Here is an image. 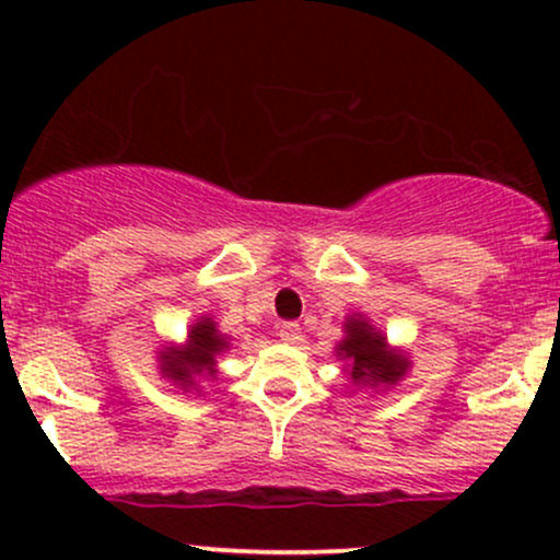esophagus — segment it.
Instances as JSON below:
<instances>
[{
  "mask_svg": "<svg viewBox=\"0 0 560 560\" xmlns=\"http://www.w3.org/2000/svg\"><path fill=\"white\" fill-rule=\"evenodd\" d=\"M279 339L284 345H300L302 342V329L300 324H281L279 326Z\"/></svg>",
  "mask_w": 560,
  "mask_h": 560,
  "instance_id": "obj_1",
  "label": "esophagus"
}]
</instances>
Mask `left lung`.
Returning a JSON list of instances; mask_svg holds the SVG:
<instances>
[{"label":"left lung","mask_w":560,"mask_h":560,"mask_svg":"<svg viewBox=\"0 0 560 560\" xmlns=\"http://www.w3.org/2000/svg\"><path fill=\"white\" fill-rule=\"evenodd\" d=\"M337 355L347 361V376L358 387H395L410 369L408 358L392 350L387 337L363 316L345 320V339L337 345Z\"/></svg>","instance_id":"1"}]
</instances>
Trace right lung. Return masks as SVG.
Masks as SVG:
<instances>
[{"label": "right lung", "mask_w": 560, "mask_h": 560, "mask_svg": "<svg viewBox=\"0 0 560 560\" xmlns=\"http://www.w3.org/2000/svg\"><path fill=\"white\" fill-rule=\"evenodd\" d=\"M223 350H229L226 337L218 331L213 318L205 316L191 324L186 345L160 352V374L182 389H191L199 376H215V358Z\"/></svg>", "instance_id": "obj_1"}]
</instances>
